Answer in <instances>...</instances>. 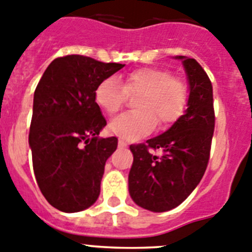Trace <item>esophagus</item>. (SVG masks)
Returning <instances> with one entry per match:
<instances>
[{"mask_svg": "<svg viewBox=\"0 0 252 252\" xmlns=\"http://www.w3.org/2000/svg\"><path fill=\"white\" fill-rule=\"evenodd\" d=\"M118 144H119V147H122V148H126V143L124 142V140H122V139H119Z\"/></svg>", "mask_w": 252, "mask_h": 252, "instance_id": "1", "label": "esophagus"}]
</instances>
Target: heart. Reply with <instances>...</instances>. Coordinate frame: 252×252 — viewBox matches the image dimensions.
Returning <instances> with one entry per match:
<instances>
[{"instance_id": "1", "label": "heart", "mask_w": 252, "mask_h": 252, "mask_svg": "<svg viewBox=\"0 0 252 252\" xmlns=\"http://www.w3.org/2000/svg\"><path fill=\"white\" fill-rule=\"evenodd\" d=\"M128 95H138L134 101L137 110L114 118L109 130L124 140H135L149 134L156 126H171L185 109L188 98L186 84L172 78L168 70L159 67H140L126 75L123 85L109 76L95 88L94 99L100 109L114 114L121 109Z\"/></svg>"}]
</instances>
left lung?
Instances as JSON below:
<instances>
[{
  "instance_id": "obj_1",
  "label": "left lung",
  "mask_w": 252,
  "mask_h": 252,
  "mask_svg": "<svg viewBox=\"0 0 252 252\" xmlns=\"http://www.w3.org/2000/svg\"><path fill=\"white\" fill-rule=\"evenodd\" d=\"M182 60L189 95L187 109L173 126L144 144L130 146L133 164L128 177L129 194L140 207L164 212L180 206L202 180L210 159L215 129L212 84L194 59ZM149 149H160V158Z\"/></svg>"
}]
</instances>
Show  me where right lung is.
Masks as SVG:
<instances>
[{
	"label": "right lung",
	"instance_id": "right-lung-1",
	"mask_svg": "<svg viewBox=\"0 0 252 252\" xmlns=\"http://www.w3.org/2000/svg\"><path fill=\"white\" fill-rule=\"evenodd\" d=\"M122 67L83 55L63 56L36 87L29 134L33 172L41 193L59 211L79 212L98 199L118 139L98 137L106 121L94 93Z\"/></svg>",
	"mask_w": 252,
	"mask_h": 252
}]
</instances>
